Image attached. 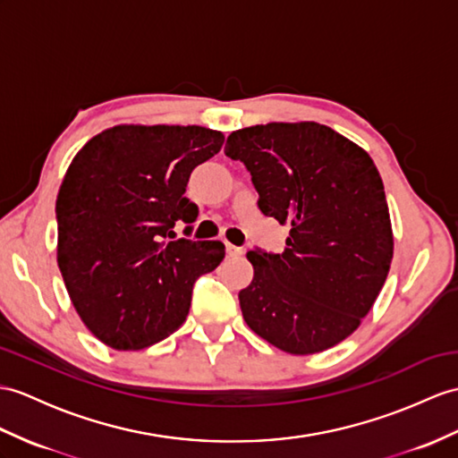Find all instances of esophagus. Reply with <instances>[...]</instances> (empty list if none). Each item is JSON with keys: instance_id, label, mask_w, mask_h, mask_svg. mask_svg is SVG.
Listing matches in <instances>:
<instances>
[{"instance_id": "34e87169", "label": "esophagus", "mask_w": 458, "mask_h": 458, "mask_svg": "<svg viewBox=\"0 0 458 458\" xmlns=\"http://www.w3.org/2000/svg\"><path fill=\"white\" fill-rule=\"evenodd\" d=\"M225 249H227L229 256H241L242 254V249L235 247V244H231V242H225Z\"/></svg>"}]
</instances>
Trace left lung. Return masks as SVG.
Here are the masks:
<instances>
[{
    "instance_id": "obj_1",
    "label": "left lung",
    "mask_w": 458,
    "mask_h": 458,
    "mask_svg": "<svg viewBox=\"0 0 458 458\" xmlns=\"http://www.w3.org/2000/svg\"><path fill=\"white\" fill-rule=\"evenodd\" d=\"M225 155L252 176L264 216L289 225L282 254H247L244 322L276 348L325 352L360 327L393 260L385 186L373 159L317 122L233 131Z\"/></svg>"
}]
</instances>
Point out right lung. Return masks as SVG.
<instances>
[{"label":"right lung","instance_id":"right-lung-1","mask_svg":"<svg viewBox=\"0 0 458 458\" xmlns=\"http://www.w3.org/2000/svg\"><path fill=\"white\" fill-rule=\"evenodd\" d=\"M223 140L202 126L124 124L73 157L55 199L58 266L77 315L110 348L141 350L181 328L194 282L225 256L219 241L173 231L196 221L188 178Z\"/></svg>","mask_w":458,"mask_h":458}]
</instances>
